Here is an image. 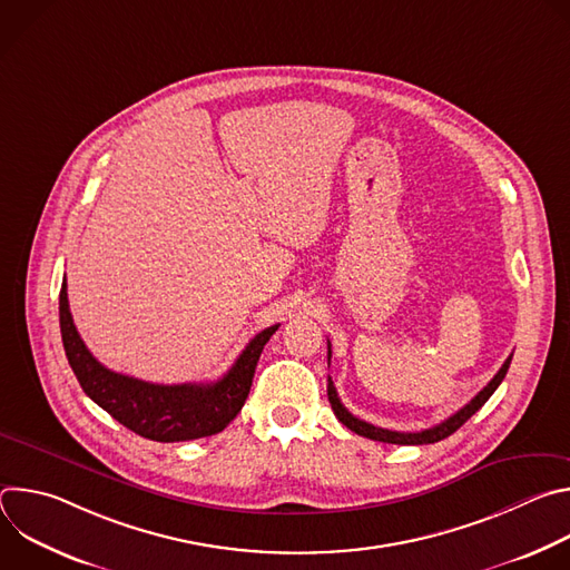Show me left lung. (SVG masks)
Wrapping results in <instances>:
<instances>
[{"label": "left lung", "mask_w": 570, "mask_h": 570, "mask_svg": "<svg viewBox=\"0 0 570 570\" xmlns=\"http://www.w3.org/2000/svg\"><path fill=\"white\" fill-rule=\"evenodd\" d=\"M327 350H330V358H332V345H330ZM512 356H514V354L508 356V361H505L503 367L497 372V376H494L490 383H487V385L464 405V409H460L455 415H451V417L444 420L442 424H438V426H433V429H426V431H417V433L387 431V429H379V426H372V424H367V422L354 417V415L345 409V405L341 403L338 392H336L332 379H330V383H327V394H330L332 411L336 413L338 422L345 424L350 431L363 435V438H370V440H376V442H387V444H433V442H440V440L449 438L451 433H455L471 415H475V413L482 409L484 401L497 392V387H499L501 381L505 379V374H508V370H510V363H512Z\"/></svg>", "instance_id": "obj_1"}]
</instances>
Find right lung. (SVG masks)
Here are the masks:
<instances>
[{"label":"right lung","instance_id":"1","mask_svg":"<svg viewBox=\"0 0 570 570\" xmlns=\"http://www.w3.org/2000/svg\"><path fill=\"white\" fill-rule=\"evenodd\" d=\"M58 308L62 347L80 387L119 424L153 442H187L220 433L246 403L264 345L279 330L273 324L259 332L214 383L159 385L112 372L90 354L73 327L65 279Z\"/></svg>","mask_w":570,"mask_h":570}]
</instances>
